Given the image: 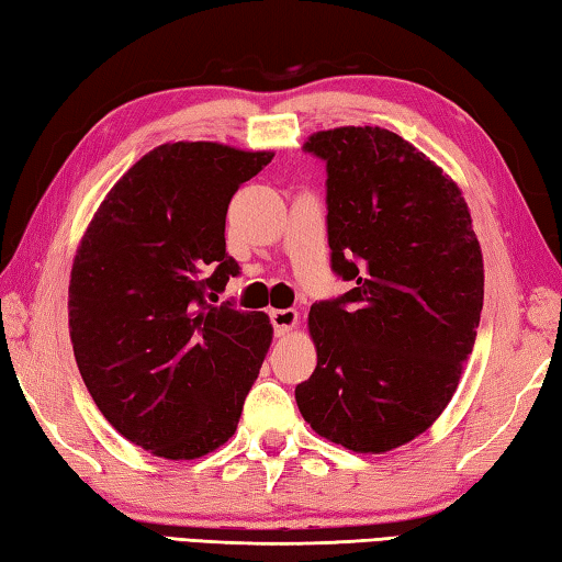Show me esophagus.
Segmentation results:
<instances>
[{
  "label": "esophagus",
  "mask_w": 562,
  "mask_h": 562,
  "mask_svg": "<svg viewBox=\"0 0 562 562\" xmlns=\"http://www.w3.org/2000/svg\"><path fill=\"white\" fill-rule=\"evenodd\" d=\"M270 319H272V327H274V335L278 337H284L290 335V331L294 329V325H297V310H272L270 312Z\"/></svg>",
  "instance_id": "1"
}]
</instances>
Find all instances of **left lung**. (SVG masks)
<instances>
[{
  "instance_id": "left-lung-1",
  "label": "left lung",
  "mask_w": 562,
  "mask_h": 562,
  "mask_svg": "<svg viewBox=\"0 0 562 562\" xmlns=\"http://www.w3.org/2000/svg\"><path fill=\"white\" fill-rule=\"evenodd\" d=\"M304 150L327 164L331 270L355 284L312 304L317 367L300 414L349 451L384 453L441 416L473 351L483 255L459 186L396 133L341 126Z\"/></svg>"
}]
</instances>
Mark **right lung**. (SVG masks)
<instances>
[{
    "label": "right lung",
    "instance_id": "right-lung-1",
    "mask_svg": "<svg viewBox=\"0 0 562 562\" xmlns=\"http://www.w3.org/2000/svg\"><path fill=\"white\" fill-rule=\"evenodd\" d=\"M270 150L178 140L109 190L76 250L74 357L99 412L131 443L190 461L237 429L272 341L265 312L211 304L235 274L225 215Z\"/></svg>",
    "mask_w": 562,
    "mask_h": 562
}]
</instances>
